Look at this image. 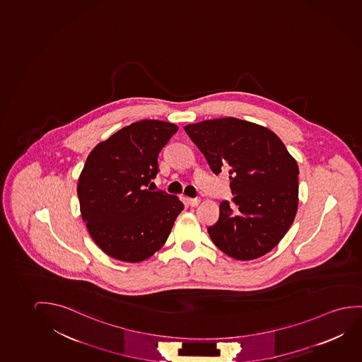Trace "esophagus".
Returning <instances> with one entry per match:
<instances>
[{
	"label": "esophagus",
	"mask_w": 362,
	"mask_h": 362,
	"mask_svg": "<svg viewBox=\"0 0 362 362\" xmlns=\"http://www.w3.org/2000/svg\"><path fill=\"white\" fill-rule=\"evenodd\" d=\"M188 203L190 206H197V205L199 204L200 199L199 198H190V199H188Z\"/></svg>",
	"instance_id": "esophagus-1"
}]
</instances>
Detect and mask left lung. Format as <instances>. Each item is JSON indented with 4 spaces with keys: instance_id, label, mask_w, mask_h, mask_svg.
<instances>
[{
    "instance_id": "8db88e82",
    "label": "left lung",
    "mask_w": 362,
    "mask_h": 362,
    "mask_svg": "<svg viewBox=\"0 0 362 362\" xmlns=\"http://www.w3.org/2000/svg\"><path fill=\"white\" fill-rule=\"evenodd\" d=\"M215 174L226 168L233 200L221 202L211 240L236 260H252L278 245L293 224L299 168L274 132L228 117L184 127Z\"/></svg>"
}]
</instances>
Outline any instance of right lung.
<instances>
[{"label":"right lung","mask_w":362,"mask_h":362,"mask_svg":"<svg viewBox=\"0 0 362 362\" xmlns=\"http://www.w3.org/2000/svg\"><path fill=\"white\" fill-rule=\"evenodd\" d=\"M177 131L173 123L143 119L89 153L77 194L89 234L107 255L143 262L167 240L184 204L149 184L159 172V152Z\"/></svg>","instance_id":"obj_1"}]
</instances>
